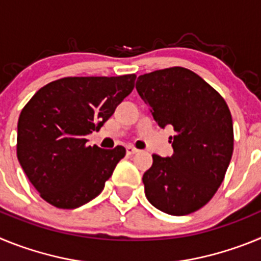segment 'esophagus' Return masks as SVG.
I'll use <instances>...</instances> for the list:
<instances>
[{
    "instance_id": "1",
    "label": "esophagus",
    "mask_w": 261,
    "mask_h": 261,
    "mask_svg": "<svg viewBox=\"0 0 261 261\" xmlns=\"http://www.w3.org/2000/svg\"><path fill=\"white\" fill-rule=\"evenodd\" d=\"M137 151L138 150L135 146H126V154H129V155H133V154H136Z\"/></svg>"
}]
</instances>
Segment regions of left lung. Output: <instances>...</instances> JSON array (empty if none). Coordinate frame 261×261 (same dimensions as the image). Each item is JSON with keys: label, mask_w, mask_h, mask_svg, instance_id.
<instances>
[{"label": "left lung", "mask_w": 261, "mask_h": 261, "mask_svg": "<svg viewBox=\"0 0 261 261\" xmlns=\"http://www.w3.org/2000/svg\"><path fill=\"white\" fill-rule=\"evenodd\" d=\"M136 89L161 128H174V154L153 155L142 176L145 195L156 209L186 216L208 204L223 181L234 150L230 110L218 91L181 66L137 78Z\"/></svg>", "instance_id": "obj_1"}]
</instances>
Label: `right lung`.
Instances as JSON below:
<instances>
[{"label":"right lung","mask_w":261,"mask_h":261,"mask_svg":"<svg viewBox=\"0 0 261 261\" xmlns=\"http://www.w3.org/2000/svg\"><path fill=\"white\" fill-rule=\"evenodd\" d=\"M136 74L65 77L41 87L19 115L17 156L40 197L59 209H75L102 192L125 147L87 146L132 93Z\"/></svg>","instance_id":"right-lung-1"}]
</instances>
